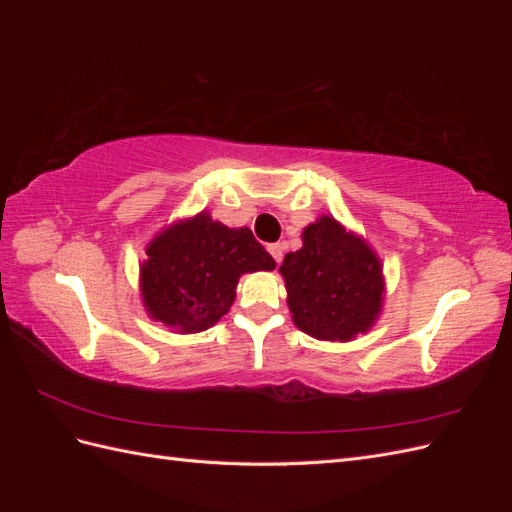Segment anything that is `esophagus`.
Instances as JSON below:
<instances>
[{
  "label": "esophagus",
  "mask_w": 512,
  "mask_h": 512,
  "mask_svg": "<svg viewBox=\"0 0 512 512\" xmlns=\"http://www.w3.org/2000/svg\"><path fill=\"white\" fill-rule=\"evenodd\" d=\"M269 254L273 256V260L277 262V265H280L282 258H284V245L282 243H271L269 245Z\"/></svg>",
  "instance_id": "1"
}]
</instances>
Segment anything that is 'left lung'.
<instances>
[{
    "label": "left lung",
    "mask_w": 512,
    "mask_h": 512,
    "mask_svg": "<svg viewBox=\"0 0 512 512\" xmlns=\"http://www.w3.org/2000/svg\"><path fill=\"white\" fill-rule=\"evenodd\" d=\"M288 307L297 327L324 342H350L380 316L384 277L380 258L365 239L331 215L303 230V247L286 254Z\"/></svg>",
    "instance_id": "left-lung-1"
}]
</instances>
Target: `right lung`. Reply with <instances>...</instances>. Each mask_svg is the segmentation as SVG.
I'll return each instance as SVG.
<instances>
[{"instance_id": "1", "label": "right lung", "mask_w": 512, "mask_h": 512, "mask_svg": "<svg viewBox=\"0 0 512 512\" xmlns=\"http://www.w3.org/2000/svg\"><path fill=\"white\" fill-rule=\"evenodd\" d=\"M271 269L275 260L250 228H228L200 211L170 224L147 245L143 303L149 318L164 327L200 333L228 314L243 273Z\"/></svg>"}]
</instances>
